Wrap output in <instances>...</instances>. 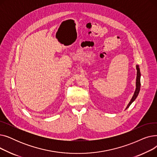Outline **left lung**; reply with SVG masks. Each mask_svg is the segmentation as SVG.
Returning <instances> with one entry per match:
<instances>
[{
	"mask_svg": "<svg viewBox=\"0 0 157 157\" xmlns=\"http://www.w3.org/2000/svg\"><path fill=\"white\" fill-rule=\"evenodd\" d=\"M136 69H137V78H136V91L134 92V94L132 98V99L130 100V102L128 103L126 109L128 108V107L131 105V104L137 98L139 91H140V87H141V81H140V79H141V72H140V69H139V66L138 65H136Z\"/></svg>",
	"mask_w": 157,
	"mask_h": 157,
	"instance_id": "1",
	"label": "left lung"
}]
</instances>
